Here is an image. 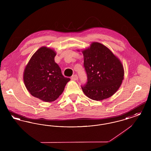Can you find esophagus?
I'll return each instance as SVG.
<instances>
[{
    "instance_id": "34e87169",
    "label": "esophagus",
    "mask_w": 151,
    "mask_h": 151,
    "mask_svg": "<svg viewBox=\"0 0 151 151\" xmlns=\"http://www.w3.org/2000/svg\"><path fill=\"white\" fill-rule=\"evenodd\" d=\"M72 80H77L78 79V76L77 75H73L71 77Z\"/></svg>"
}]
</instances>
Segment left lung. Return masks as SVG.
Returning a JSON list of instances; mask_svg holds the SVG:
<instances>
[{"mask_svg":"<svg viewBox=\"0 0 151 151\" xmlns=\"http://www.w3.org/2000/svg\"><path fill=\"white\" fill-rule=\"evenodd\" d=\"M87 82L81 86L89 99L100 101L112 96L119 88L124 78L120 60L105 45L91 43L82 51Z\"/></svg>","mask_w":151,"mask_h":151,"instance_id":"left-lung-1","label":"left lung"}]
</instances>
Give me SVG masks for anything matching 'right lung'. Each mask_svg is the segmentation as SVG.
<instances>
[{"mask_svg": "<svg viewBox=\"0 0 151 151\" xmlns=\"http://www.w3.org/2000/svg\"><path fill=\"white\" fill-rule=\"evenodd\" d=\"M56 52L47 47L40 48L29 60L24 72V81L33 96L45 102L56 100L70 78L63 76L55 62Z\"/></svg>", "mask_w": 151, "mask_h": 151, "instance_id": "right-lung-1", "label": "right lung"}]
</instances>
